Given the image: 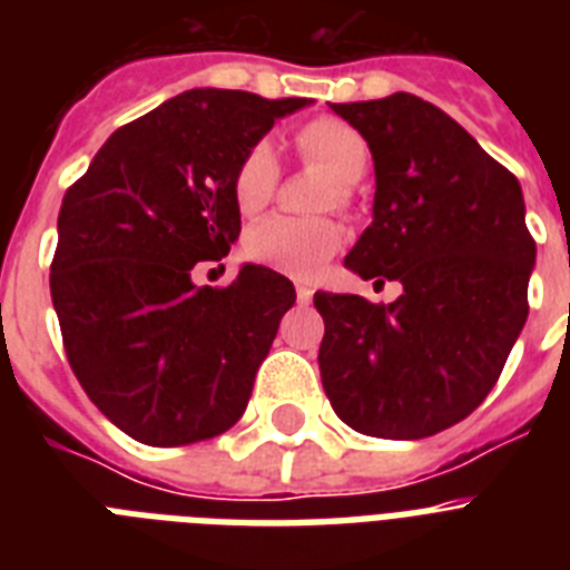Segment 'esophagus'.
Listing matches in <instances>:
<instances>
[{"instance_id": "obj_1", "label": "esophagus", "mask_w": 570, "mask_h": 570, "mask_svg": "<svg viewBox=\"0 0 570 570\" xmlns=\"http://www.w3.org/2000/svg\"><path fill=\"white\" fill-rule=\"evenodd\" d=\"M295 298H298V304H311L313 289L304 281H295Z\"/></svg>"}]
</instances>
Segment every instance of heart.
Masks as SVG:
<instances>
[{
    "label": "heart",
    "mask_w": 570,
    "mask_h": 570,
    "mask_svg": "<svg viewBox=\"0 0 570 570\" xmlns=\"http://www.w3.org/2000/svg\"><path fill=\"white\" fill-rule=\"evenodd\" d=\"M295 147L311 165L322 168L337 183V200H346V189L355 186L370 168V145L355 127L337 118H320L304 124L295 132ZM277 186V156L272 141L259 138L245 150L233 171V200L242 215H257L266 209ZM334 204V195L328 197ZM343 245V230L328 218H289L272 215L254 224L245 236V254L259 266L275 268L281 275L311 281Z\"/></svg>",
    "instance_id": "obj_1"
}]
</instances>
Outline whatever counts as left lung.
Masks as SVG:
<instances>
[{
  "mask_svg": "<svg viewBox=\"0 0 570 570\" xmlns=\"http://www.w3.org/2000/svg\"><path fill=\"white\" fill-rule=\"evenodd\" d=\"M331 111L366 138L375 165L373 224L346 268L399 281L402 295H313L325 320L322 384L355 432L429 438L482 405L530 313L535 242L521 183L414 94Z\"/></svg>",
  "mask_w": 570,
  "mask_h": 570,
  "instance_id": "1",
  "label": "left lung"
}]
</instances>
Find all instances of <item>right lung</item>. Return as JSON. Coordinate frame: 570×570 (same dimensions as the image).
Listing matches in <instances>:
<instances>
[{"instance_id": "obj_1", "label": "right lung", "mask_w": 570, "mask_h": 570, "mask_svg": "<svg viewBox=\"0 0 570 570\" xmlns=\"http://www.w3.org/2000/svg\"><path fill=\"white\" fill-rule=\"evenodd\" d=\"M311 106L195 88L115 129L67 189L49 293L94 405L147 446L227 432L250 399L295 289L245 263L230 286L191 268L239 239L233 171L277 118Z\"/></svg>"}]
</instances>
